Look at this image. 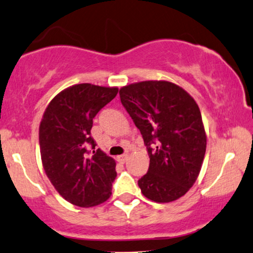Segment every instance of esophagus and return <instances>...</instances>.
I'll return each mask as SVG.
<instances>
[{"label":"esophagus","mask_w":253,"mask_h":253,"mask_svg":"<svg viewBox=\"0 0 253 253\" xmlns=\"http://www.w3.org/2000/svg\"><path fill=\"white\" fill-rule=\"evenodd\" d=\"M127 159H128V155H127V154H124V155H119V156H118V158H117V161L118 162H120V164H125V162H126L127 161Z\"/></svg>","instance_id":"obj_1"}]
</instances>
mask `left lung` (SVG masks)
<instances>
[{"label": "left lung", "instance_id": "obj_1", "mask_svg": "<svg viewBox=\"0 0 253 253\" xmlns=\"http://www.w3.org/2000/svg\"><path fill=\"white\" fill-rule=\"evenodd\" d=\"M119 94L149 155L148 171L137 181L141 193L158 203L183 196L196 181L206 154L196 101L180 86L162 81L130 84Z\"/></svg>", "mask_w": 253, "mask_h": 253}]
</instances>
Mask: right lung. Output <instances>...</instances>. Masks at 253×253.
Listing matches in <instances>:
<instances>
[{"instance_id": "1", "label": "right lung", "mask_w": 253, "mask_h": 253, "mask_svg": "<svg viewBox=\"0 0 253 253\" xmlns=\"http://www.w3.org/2000/svg\"><path fill=\"white\" fill-rule=\"evenodd\" d=\"M117 87L78 84L51 100L40 126L43 168L56 190L70 203L94 207L108 200L116 161L95 149L93 119L116 98Z\"/></svg>"}]
</instances>
